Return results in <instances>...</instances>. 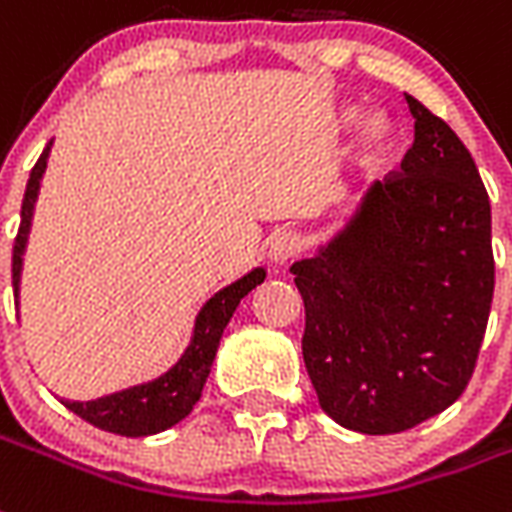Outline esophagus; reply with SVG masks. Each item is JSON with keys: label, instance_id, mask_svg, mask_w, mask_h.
Listing matches in <instances>:
<instances>
[{"label": "esophagus", "instance_id": "1", "mask_svg": "<svg viewBox=\"0 0 512 512\" xmlns=\"http://www.w3.org/2000/svg\"><path fill=\"white\" fill-rule=\"evenodd\" d=\"M301 251V240L293 232H280V235L272 237L269 243V259L275 264H288V261Z\"/></svg>", "mask_w": 512, "mask_h": 512}]
</instances>
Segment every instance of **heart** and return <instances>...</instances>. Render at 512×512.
Returning a JSON list of instances; mask_svg holds the SVG:
<instances>
[{"mask_svg":"<svg viewBox=\"0 0 512 512\" xmlns=\"http://www.w3.org/2000/svg\"><path fill=\"white\" fill-rule=\"evenodd\" d=\"M382 146H384L382 130H379V128H371V133H368V152H371V154H379V152H382Z\"/></svg>","mask_w":512,"mask_h":512,"instance_id":"b5f03b06","label":"heart"}]
</instances>
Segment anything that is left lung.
Instances as JSON below:
<instances>
[{"mask_svg":"<svg viewBox=\"0 0 512 512\" xmlns=\"http://www.w3.org/2000/svg\"><path fill=\"white\" fill-rule=\"evenodd\" d=\"M414 144L342 235L291 267L304 366L328 417L392 435L441 414L475 371L491 296V205L457 133L406 95Z\"/></svg>","mask_w":512,"mask_h":512,"instance_id":"1","label":"left lung"}]
</instances>
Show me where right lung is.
I'll return each instance as SVG.
<instances>
[{
    "label": "right lung",
    "instance_id": "add662e5",
    "mask_svg": "<svg viewBox=\"0 0 512 512\" xmlns=\"http://www.w3.org/2000/svg\"><path fill=\"white\" fill-rule=\"evenodd\" d=\"M50 146H45V152L39 154L37 165L31 168L29 184H26V194H23L21 205V227L15 235L13 245V288L18 296V283H21V264L23 251H26V237H29L31 213H34V202H37L39 178L47 168V157H50ZM264 269H253L243 280L227 285L224 291H219L208 304L202 307L197 320H194V336L192 344L186 347L176 366L170 368L168 374H162L154 382L138 384L130 390L114 392L106 398L87 400H63L69 411H74L77 417H82L90 425L101 427L106 433L128 435V438H141V435H154L168 430V427L178 425L181 419L192 411V406L200 400L205 379L211 374L213 358L219 350L221 334L227 328L232 312L237 310V304L245 293H251L259 283H264Z\"/></svg>",
    "mask_w": 512,
    "mask_h": 512
}]
</instances>
